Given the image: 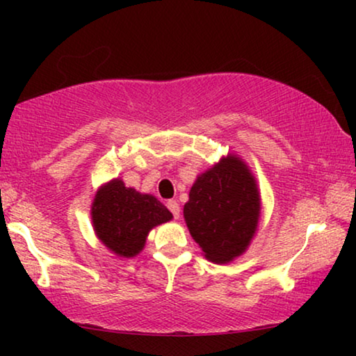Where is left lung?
<instances>
[{"instance_id": "1", "label": "left lung", "mask_w": 356, "mask_h": 356, "mask_svg": "<svg viewBox=\"0 0 356 356\" xmlns=\"http://www.w3.org/2000/svg\"><path fill=\"white\" fill-rule=\"evenodd\" d=\"M90 216L95 235L120 257L138 256L149 232L173 218L157 197L126 186L120 178L100 186Z\"/></svg>"}]
</instances>
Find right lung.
Instances as JSON below:
<instances>
[{"mask_svg":"<svg viewBox=\"0 0 356 356\" xmlns=\"http://www.w3.org/2000/svg\"><path fill=\"white\" fill-rule=\"evenodd\" d=\"M183 213L209 261H233L250 246L259 223L261 197L251 170L236 155L223 157L199 175Z\"/></svg>","mask_w":356,"mask_h":356,"instance_id":"right-lung-1","label":"right lung"}]
</instances>
